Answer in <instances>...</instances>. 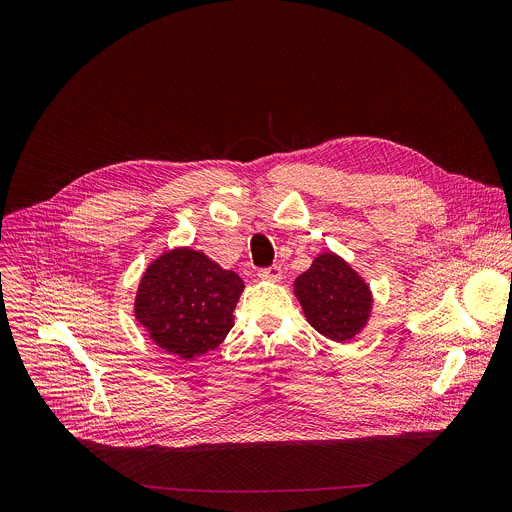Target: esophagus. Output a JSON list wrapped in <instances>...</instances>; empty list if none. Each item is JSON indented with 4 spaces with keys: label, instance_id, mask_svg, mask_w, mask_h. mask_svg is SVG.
Here are the masks:
<instances>
[{
    "label": "esophagus",
    "instance_id": "34e87169",
    "mask_svg": "<svg viewBox=\"0 0 512 512\" xmlns=\"http://www.w3.org/2000/svg\"><path fill=\"white\" fill-rule=\"evenodd\" d=\"M257 275H259V279H265V281H279L281 279V267L279 265H271V267L259 269Z\"/></svg>",
    "mask_w": 512,
    "mask_h": 512
}]
</instances>
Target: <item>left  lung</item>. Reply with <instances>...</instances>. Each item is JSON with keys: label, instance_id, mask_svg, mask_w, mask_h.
Masks as SVG:
<instances>
[{"label": "left lung", "instance_id": "obj_1", "mask_svg": "<svg viewBox=\"0 0 512 512\" xmlns=\"http://www.w3.org/2000/svg\"><path fill=\"white\" fill-rule=\"evenodd\" d=\"M294 291L310 326L334 342L352 340L371 318L367 281L334 253L318 255L294 281Z\"/></svg>", "mask_w": 512, "mask_h": 512}]
</instances>
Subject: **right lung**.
<instances>
[{"instance_id":"obj_1","label":"right lung","mask_w":512,"mask_h":512,"mask_svg":"<svg viewBox=\"0 0 512 512\" xmlns=\"http://www.w3.org/2000/svg\"><path fill=\"white\" fill-rule=\"evenodd\" d=\"M243 289L235 271L200 251L178 247L145 269L135 296V318L162 350L192 360L227 338Z\"/></svg>"}]
</instances>
